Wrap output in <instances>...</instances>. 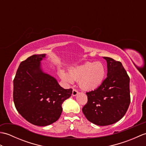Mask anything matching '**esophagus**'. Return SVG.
Masks as SVG:
<instances>
[{
    "label": "esophagus",
    "mask_w": 146,
    "mask_h": 146,
    "mask_svg": "<svg viewBox=\"0 0 146 146\" xmlns=\"http://www.w3.org/2000/svg\"><path fill=\"white\" fill-rule=\"evenodd\" d=\"M78 91L77 90H76V89H73V92H72V95H73V96H76V95H77L78 94Z\"/></svg>",
    "instance_id": "34e87169"
}]
</instances>
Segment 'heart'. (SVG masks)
Wrapping results in <instances>:
<instances>
[{
	"instance_id": "b5f03b06",
	"label": "heart",
	"mask_w": 146,
	"mask_h": 146,
	"mask_svg": "<svg viewBox=\"0 0 146 146\" xmlns=\"http://www.w3.org/2000/svg\"><path fill=\"white\" fill-rule=\"evenodd\" d=\"M106 67L100 61L86 62L71 68L69 74L61 70L60 76L63 81L72 83L78 81L80 87L83 90L91 91L97 89L103 83L106 76Z\"/></svg>"
}]
</instances>
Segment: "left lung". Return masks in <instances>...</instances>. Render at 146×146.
<instances>
[{
  "label": "left lung",
  "instance_id": "left-lung-1",
  "mask_svg": "<svg viewBox=\"0 0 146 146\" xmlns=\"http://www.w3.org/2000/svg\"><path fill=\"white\" fill-rule=\"evenodd\" d=\"M104 58L107 63V78L98 88L86 93L88 101L82 108L88 120L101 126L120 120L131 102L130 78L121 62Z\"/></svg>",
  "mask_w": 146,
  "mask_h": 146
}]
</instances>
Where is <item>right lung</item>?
<instances>
[{
    "label": "right lung",
    "mask_w": 146,
    "mask_h": 146,
    "mask_svg": "<svg viewBox=\"0 0 146 146\" xmlns=\"http://www.w3.org/2000/svg\"><path fill=\"white\" fill-rule=\"evenodd\" d=\"M45 54H35L22 61L13 80V100L21 116L33 125L46 126L58 120L61 105L71 97L56 80L43 73L40 66Z\"/></svg>",
    "instance_id": "right-lung-1"
}]
</instances>
